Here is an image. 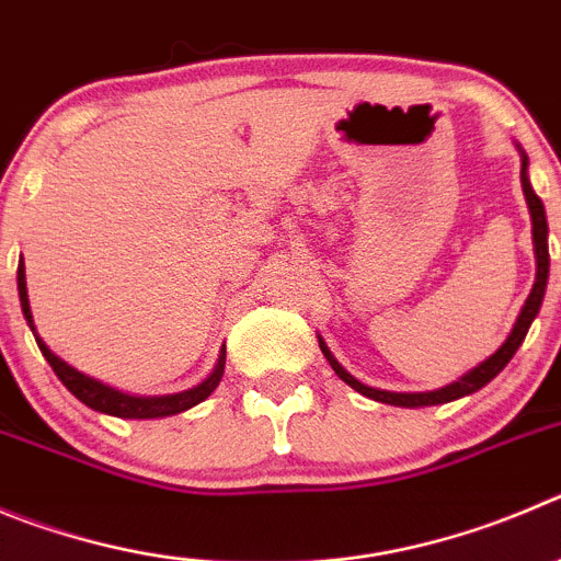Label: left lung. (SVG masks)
I'll return each instance as SVG.
<instances>
[{"label":"left lung","instance_id":"8db88e82","mask_svg":"<svg viewBox=\"0 0 561 561\" xmlns=\"http://www.w3.org/2000/svg\"><path fill=\"white\" fill-rule=\"evenodd\" d=\"M526 165H528V157L523 154L520 182H523V193H526L528 213H531L534 254H537V279H534L531 293H528L526 305H523L520 316H517V321H515V329H512V332H510L506 343L501 345V348L493 354V357L484 359V363H481L479 368H473V370H470V374H465L462 379L454 381V385L439 387V390H432V392H387V390H376V387H368V385H363V381L354 379V376L348 374V370H345L343 365H340L337 359L332 357V352H329V348H327V343H323V340H318V343H321L323 357L329 359L332 370L340 376V379L345 381V385L354 387V390L363 392V396H368V399L381 401V404L432 407V404H448V401H457V399H462V396H470V392L481 390V387H484L486 381H493L495 376H499L501 370L506 368V363H510V359L515 357V352H517V348H520L523 340H526V332H528V327H531V321H534V318H537V312H540L542 296H546V285H548V221H546V207H542L540 196H537V193L531 191V182H528Z\"/></svg>","mask_w":561,"mask_h":561}]
</instances>
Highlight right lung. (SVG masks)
<instances>
[{
  "label": "right lung",
  "instance_id": "obj_1",
  "mask_svg": "<svg viewBox=\"0 0 561 561\" xmlns=\"http://www.w3.org/2000/svg\"><path fill=\"white\" fill-rule=\"evenodd\" d=\"M19 298H21V312H24V318H27L30 329H33V334H35L33 312H30V298H27V279H24V263L19 265ZM35 340H38L41 354H44L46 363L51 365V370L57 374V379L68 387V392H75L82 404L91 407V410H96V412H107V415H115V417H140V421H146V417L176 415V412H185V410H191V407H196L198 401H204L209 392L216 390L218 381H221V376H224V363H227V352H221L213 376H209L207 381H202L198 387H193V390L176 392V396H160V399H138V396L118 392V390H113V387L102 385V381L91 379V376L80 374V370H75L71 365L62 363L60 357H55V354L46 348V343L38 337V334H35Z\"/></svg>",
  "mask_w": 561,
  "mask_h": 561
}]
</instances>
